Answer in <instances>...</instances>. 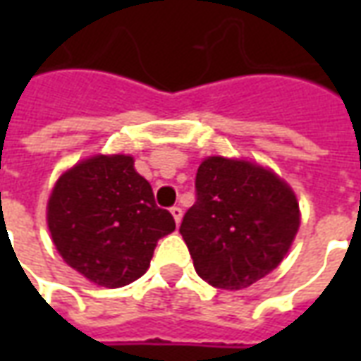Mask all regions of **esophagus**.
Instances as JSON below:
<instances>
[{
    "instance_id": "1",
    "label": "esophagus",
    "mask_w": 361,
    "mask_h": 361,
    "mask_svg": "<svg viewBox=\"0 0 361 361\" xmlns=\"http://www.w3.org/2000/svg\"><path fill=\"white\" fill-rule=\"evenodd\" d=\"M170 212H172V216H173V220H176V224H180L181 216H183V211H181L180 207H172V209H170Z\"/></svg>"
}]
</instances>
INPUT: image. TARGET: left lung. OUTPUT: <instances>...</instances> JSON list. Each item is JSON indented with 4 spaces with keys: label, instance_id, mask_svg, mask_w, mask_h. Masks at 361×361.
<instances>
[{
    "label": "left lung",
    "instance_id": "1",
    "mask_svg": "<svg viewBox=\"0 0 361 361\" xmlns=\"http://www.w3.org/2000/svg\"><path fill=\"white\" fill-rule=\"evenodd\" d=\"M195 193L180 234L201 279L242 290L280 265L300 228V204L276 173L209 157L197 170Z\"/></svg>",
    "mask_w": 361,
    "mask_h": 361
}]
</instances>
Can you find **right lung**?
Masks as SVG:
<instances>
[{
	"mask_svg": "<svg viewBox=\"0 0 361 361\" xmlns=\"http://www.w3.org/2000/svg\"><path fill=\"white\" fill-rule=\"evenodd\" d=\"M48 228L67 265L98 286L121 288L147 272L158 240L176 222L157 207L133 158L96 154L58 180Z\"/></svg>",
	"mask_w": 361,
	"mask_h": 361,
	"instance_id": "right-lung-1",
	"label": "right lung"
}]
</instances>
